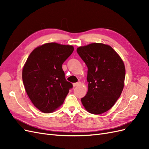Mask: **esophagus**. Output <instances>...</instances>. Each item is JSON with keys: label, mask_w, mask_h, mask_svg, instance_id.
<instances>
[{"label": "esophagus", "mask_w": 149, "mask_h": 149, "mask_svg": "<svg viewBox=\"0 0 149 149\" xmlns=\"http://www.w3.org/2000/svg\"><path fill=\"white\" fill-rule=\"evenodd\" d=\"M81 84V82L78 81L77 83H73V86L74 87H76V86H79Z\"/></svg>", "instance_id": "obj_1"}]
</instances>
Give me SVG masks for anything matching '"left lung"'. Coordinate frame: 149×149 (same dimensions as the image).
Segmentation results:
<instances>
[{
    "label": "left lung",
    "instance_id": "1",
    "mask_svg": "<svg viewBox=\"0 0 149 149\" xmlns=\"http://www.w3.org/2000/svg\"><path fill=\"white\" fill-rule=\"evenodd\" d=\"M88 67V93L81 98L87 111L104 113L114 105L124 86V62L114 49L103 43H93L76 49Z\"/></svg>",
    "mask_w": 149,
    "mask_h": 149
}]
</instances>
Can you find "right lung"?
Returning <instances> with one entry per match:
<instances>
[{"label": "right lung", "mask_w": 149, "mask_h": 149, "mask_svg": "<svg viewBox=\"0 0 149 149\" xmlns=\"http://www.w3.org/2000/svg\"><path fill=\"white\" fill-rule=\"evenodd\" d=\"M74 50L71 45L48 43L34 49L22 70L25 91L33 105L44 113L63 103L73 84L67 81L62 65Z\"/></svg>", "instance_id": "obj_1"}]
</instances>
